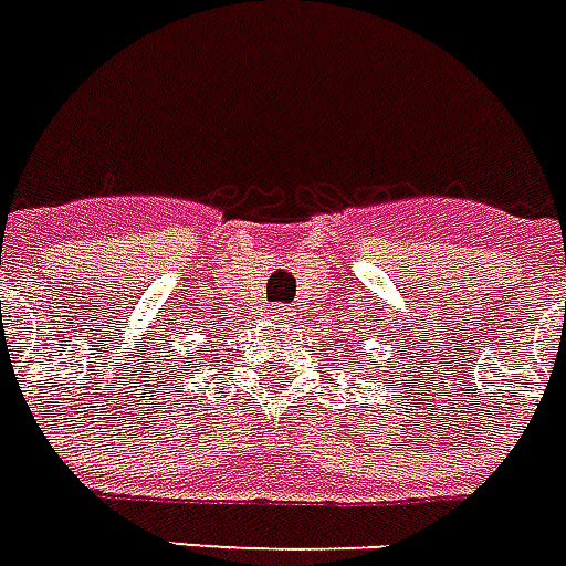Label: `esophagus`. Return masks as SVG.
<instances>
[{"label":"esophagus","instance_id":"1","mask_svg":"<svg viewBox=\"0 0 566 566\" xmlns=\"http://www.w3.org/2000/svg\"><path fill=\"white\" fill-rule=\"evenodd\" d=\"M275 319H282V323H293L296 319V308H291V305H275Z\"/></svg>","mask_w":566,"mask_h":566}]
</instances>
